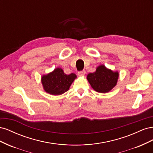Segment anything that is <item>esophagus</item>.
Here are the masks:
<instances>
[{"instance_id":"34e87169","label":"esophagus","mask_w":153,"mask_h":153,"mask_svg":"<svg viewBox=\"0 0 153 153\" xmlns=\"http://www.w3.org/2000/svg\"><path fill=\"white\" fill-rule=\"evenodd\" d=\"M85 70H83V71H79L78 73V75H79L80 76H84L85 75Z\"/></svg>"}]
</instances>
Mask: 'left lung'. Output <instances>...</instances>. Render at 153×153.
Instances as JSON below:
<instances>
[{
  "label": "left lung",
  "instance_id": "obj_1",
  "mask_svg": "<svg viewBox=\"0 0 153 153\" xmlns=\"http://www.w3.org/2000/svg\"><path fill=\"white\" fill-rule=\"evenodd\" d=\"M119 76L118 71H112L101 64L96 68L94 73L88 74L87 79L95 91L106 93L117 85Z\"/></svg>",
  "mask_w": 153,
  "mask_h": 153
}]
</instances>
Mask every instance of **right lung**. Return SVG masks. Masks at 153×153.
Masks as SVG:
<instances>
[{
	"label": "right lung",
	"mask_w": 153,
	"mask_h": 153,
	"mask_svg": "<svg viewBox=\"0 0 153 153\" xmlns=\"http://www.w3.org/2000/svg\"><path fill=\"white\" fill-rule=\"evenodd\" d=\"M76 78L75 73L66 75L61 68H57L47 75L41 76L44 91L51 95H61L68 91Z\"/></svg>",
	"instance_id": "add662e5"
}]
</instances>
